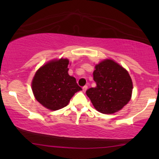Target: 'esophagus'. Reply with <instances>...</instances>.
<instances>
[{
    "instance_id": "esophagus-1",
    "label": "esophagus",
    "mask_w": 159,
    "mask_h": 159,
    "mask_svg": "<svg viewBox=\"0 0 159 159\" xmlns=\"http://www.w3.org/2000/svg\"><path fill=\"white\" fill-rule=\"evenodd\" d=\"M82 89H83L84 92H86V90H87V86H84V87H82Z\"/></svg>"
}]
</instances>
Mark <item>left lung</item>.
Instances as JSON below:
<instances>
[{"mask_svg":"<svg viewBox=\"0 0 159 159\" xmlns=\"http://www.w3.org/2000/svg\"><path fill=\"white\" fill-rule=\"evenodd\" d=\"M93 80L96 87L86 91L95 108L102 114H114L129 102L133 85L129 72L112 60L96 66Z\"/></svg>","mask_w":159,"mask_h":159,"instance_id":"8db88e82","label":"left lung"}]
</instances>
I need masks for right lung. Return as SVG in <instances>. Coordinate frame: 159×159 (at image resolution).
<instances>
[{
  "label": "right lung",
  "mask_w": 159,
  "mask_h": 159,
  "mask_svg": "<svg viewBox=\"0 0 159 159\" xmlns=\"http://www.w3.org/2000/svg\"><path fill=\"white\" fill-rule=\"evenodd\" d=\"M69 61L60 59L43 66L36 72L32 81V90L36 99L52 111L68 105L71 98L81 90L76 79L68 74Z\"/></svg>",
  "instance_id": "obj_1"
}]
</instances>
